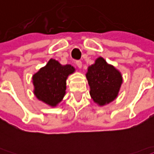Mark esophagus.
Wrapping results in <instances>:
<instances>
[{"mask_svg": "<svg viewBox=\"0 0 154 154\" xmlns=\"http://www.w3.org/2000/svg\"><path fill=\"white\" fill-rule=\"evenodd\" d=\"M76 65L77 66V67H79V68H81V67H82V63L81 62V61L77 60L76 61Z\"/></svg>", "mask_w": 154, "mask_h": 154, "instance_id": "34e87169", "label": "esophagus"}]
</instances>
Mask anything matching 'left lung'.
Returning a JSON list of instances; mask_svg holds the SVG:
<instances>
[{
	"instance_id": "left-lung-1",
	"label": "left lung",
	"mask_w": 154,
	"mask_h": 154,
	"mask_svg": "<svg viewBox=\"0 0 154 154\" xmlns=\"http://www.w3.org/2000/svg\"><path fill=\"white\" fill-rule=\"evenodd\" d=\"M86 77L90 86L91 97L100 106L116 99L123 82L121 73L101 57L88 67Z\"/></svg>"
}]
</instances>
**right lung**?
I'll return each instance as SVG.
<instances>
[{"label":"right lung","instance_id":"right-lung-1","mask_svg":"<svg viewBox=\"0 0 154 154\" xmlns=\"http://www.w3.org/2000/svg\"><path fill=\"white\" fill-rule=\"evenodd\" d=\"M75 72L72 65H62L51 58L46 66L40 68L32 77L34 94L38 100L52 107L62 101L66 93V81Z\"/></svg>","mask_w":154,"mask_h":154}]
</instances>
